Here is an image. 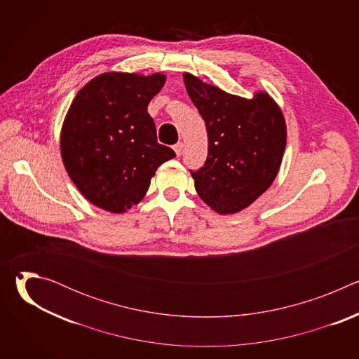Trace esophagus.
I'll return each mask as SVG.
<instances>
[{
	"label": "esophagus",
	"mask_w": 359,
	"mask_h": 359,
	"mask_svg": "<svg viewBox=\"0 0 359 359\" xmlns=\"http://www.w3.org/2000/svg\"><path fill=\"white\" fill-rule=\"evenodd\" d=\"M183 147H184V146H183V143H182V142H180V143H176V144L173 146V150L176 151V155H177V156H182Z\"/></svg>",
	"instance_id": "esophagus-1"
}]
</instances>
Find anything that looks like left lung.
Returning a JSON list of instances; mask_svg holds the SVG:
<instances>
[{"label": "left lung", "mask_w": 359, "mask_h": 359, "mask_svg": "<svg viewBox=\"0 0 359 359\" xmlns=\"http://www.w3.org/2000/svg\"><path fill=\"white\" fill-rule=\"evenodd\" d=\"M186 90L208 129V161L191 172L198 197L219 215H234L257 200L280 170L287 125L267 90L243 97L184 72Z\"/></svg>", "instance_id": "8db88e82"}]
</instances>
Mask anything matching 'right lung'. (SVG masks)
Segmentation results:
<instances>
[{
  "instance_id": "1",
  "label": "right lung",
  "mask_w": 359,
  "mask_h": 359,
  "mask_svg": "<svg viewBox=\"0 0 359 359\" xmlns=\"http://www.w3.org/2000/svg\"><path fill=\"white\" fill-rule=\"evenodd\" d=\"M165 74L105 72L83 85L65 115L60 146L71 180L93 206L126 213L146 194L158 168L176 153L158 143L147 114Z\"/></svg>"
}]
</instances>
